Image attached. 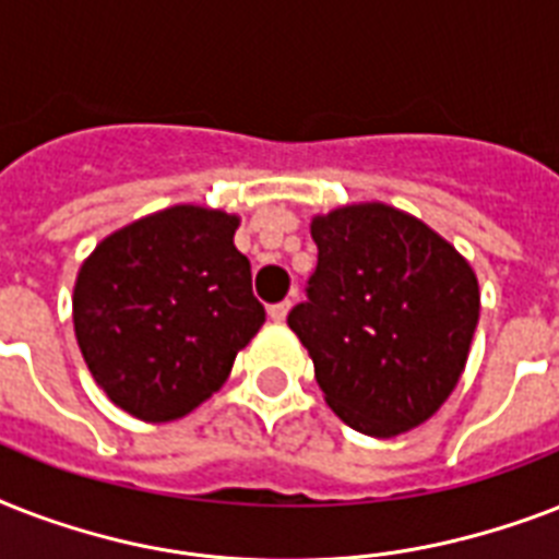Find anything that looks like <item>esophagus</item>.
<instances>
[{
  "label": "esophagus",
  "mask_w": 559,
  "mask_h": 559,
  "mask_svg": "<svg viewBox=\"0 0 559 559\" xmlns=\"http://www.w3.org/2000/svg\"><path fill=\"white\" fill-rule=\"evenodd\" d=\"M289 313V301H278V305L270 307V319L272 322H284Z\"/></svg>",
  "instance_id": "obj_1"
}]
</instances>
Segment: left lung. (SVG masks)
<instances>
[{
    "label": "left lung",
    "instance_id": "8db88e82",
    "mask_svg": "<svg viewBox=\"0 0 559 559\" xmlns=\"http://www.w3.org/2000/svg\"><path fill=\"white\" fill-rule=\"evenodd\" d=\"M307 301L289 310L328 406L373 438L415 429L443 406L478 324V281L441 235L366 202L316 217Z\"/></svg>",
    "mask_w": 559,
    "mask_h": 559
}]
</instances>
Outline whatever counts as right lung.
Wrapping results in <instances>:
<instances>
[{"instance_id":"obj_1","label":"right lung","mask_w":559,"mask_h":559,"mask_svg":"<svg viewBox=\"0 0 559 559\" xmlns=\"http://www.w3.org/2000/svg\"><path fill=\"white\" fill-rule=\"evenodd\" d=\"M237 217L174 205L109 235L74 284V336L107 397L147 424L177 420L226 382L266 322Z\"/></svg>"}]
</instances>
